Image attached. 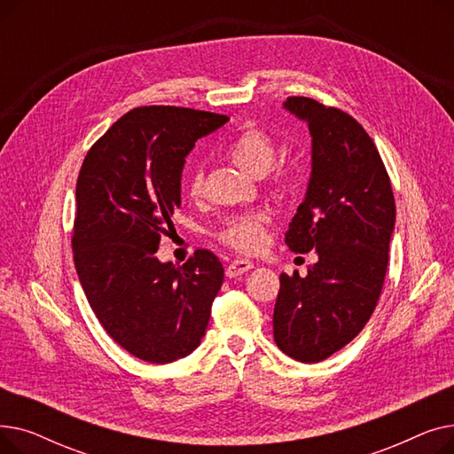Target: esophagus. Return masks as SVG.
<instances>
[{"mask_svg":"<svg viewBox=\"0 0 454 454\" xmlns=\"http://www.w3.org/2000/svg\"><path fill=\"white\" fill-rule=\"evenodd\" d=\"M250 269H254L252 261H248V259H235L226 267V276L228 278H237V276L248 272Z\"/></svg>","mask_w":454,"mask_h":454,"instance_id":"34e87169","label":"esophagus"}]
</instances>
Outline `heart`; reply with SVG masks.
<instances>
[{
    "instance_id": "1",
    "label": "heart",
    "mask_w": 454,
    "mask_h": 454,
    "mask_svg": "<svg viewBox=\"0 0 454 454\" xmlns=\"http://www.w3.org/2000/svg\"><path fill=\"white\" fill-rule=\"evenodd\" d=\"M228 158L252 176H263L270 171L276 160V143L274 139L257 127H248L237 134L226 147ZM187 193L191 197H199L202 191V173L200 169L191 171L185 182ZM265 215H241L231 219L221 231V239L243 252H255L265 241Z\"/></svg>"
}]
</instances>
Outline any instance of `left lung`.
Listing matches in <instances>:
<instances>
[{
  "label": "left lung",
  "instance_id": "left-lung-1",
  "mask_svg": "<svg viewBox=\"0 0 454 454\" xmlns=\"http://www.w3.org/2000/svg\"><path fill=\"white\" fill-rule=\"evenodd\" d=\"M283 108L311 132V176L285 233L294 254L317 250L307 276H279L274 340L300 363L349 344L377 305L388 267L395 202L366 130L339 108L289 98Z\"/></svg>",
  "mask_w": 454,
  "mask_h": 454
}]
</instances>
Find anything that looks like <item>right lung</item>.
Listing matches in <instances>:
<instances>
[{
    "instance_id": "right-lung-1",
    "label": "right lung",
    "mask_w": 454,
    "mask_h": 454,
    "mask_svg": "<svg viewBox=\"0 0 454 454\" xmlns=\"http://www.w3.org/2000/svg\"><path fill=\"white\" fill-rule=\"evenodd\" d=\"M230 117L180 106L125 114L88 151L77 180L75 269L95 317L137 359L167 364L200 346L224 269L209 250L156 257L180 207L185 156Z\"/></svg>"
}]
</instances>
